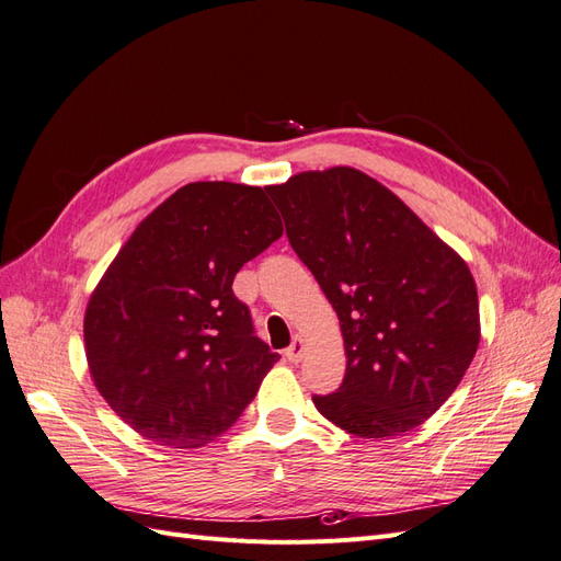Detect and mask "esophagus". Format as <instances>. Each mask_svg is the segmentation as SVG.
<instances>
[{
	"instance_id": "34e87169",
	"label": "esophagus",
	"mask_w": 561,
	"mask_h": 561,
	"mask_svg": "<svg viewBox=\"0 0 561 561\" xmlns=\"http://www.w3.org/2000/svg\"><path fill=\"white\" fill-rule=\"evenodd\" d=\"M304 351H307V346H304V342H301L299 336H295L293 344L285 348V358L290 360V363H299L304 358Z\"/></svg>"
}]
</instances>
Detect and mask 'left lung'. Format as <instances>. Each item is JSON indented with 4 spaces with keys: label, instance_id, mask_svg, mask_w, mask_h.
Here are the masks:
<instances>
[{
    "label": "left lung",
    "instance_id": "8db88e82",
    "mask_svg": "<svg viewBox=\"0 0 561 561\" xmlns=\"http://www.w3.org/2000/svg\"><path fill=\"white\" fill-rule=\"evenodd\" d=\"M297 257L339 316L346 377L313 396L358 437L421 426L461 383L480 344L468 264L383 184L355 168L268 186Z\"/></svg>",
    "mask_w": 561,
    "mask_h": 561
}]
</instances>
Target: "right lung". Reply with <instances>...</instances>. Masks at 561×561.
<instances>
[{"instance_id": "add662e5", "label": "right lung", "mask_w": 561, "mask_h": 561, "mask_svg": "<svg viewBox=\"0 0 561 561\" xmlns=\"http://www.w3.org/2000/svg\"><path fill=\"white\" fill-rule=\"evenodd\" d=\"M283 236L260 186L192 182L145 217L83 318L100 396L157 445L222 435L280 355L233 295L239 268Z\"/></svg>"}]
</instances>
